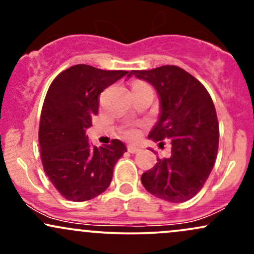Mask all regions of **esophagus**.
I'll return each mask as SVG.
<instances>
[{
	"label": "esophagus",
	"mask_w": 254,
	"mask_h": 254,
	"mask_svg": "<svg viewBox=\"0 0 254 254\" xmlns=\"http://www.w3.org/2000/svg\"><path fill=\"white\" fill-rule=\"evenodd\" d=\"M127 151L131 154H135L137 151H139V148L136 147V145H132V144H129L127 145Z\"/></svg>",
	"instance_id": "esophagus-1"
}]
</instances>
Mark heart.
<instances>
[{
	"label": "heart",
	"mask_w": 254,
	"mask_h": 254,
	"mask_svg": "<svg viewBox=\"0 0 254 254\" xmlns=\"http://www.w3.org/2000/svg\"><path fill=\"white\" fill-rule=\"evenodd\" d=\"M143 84H144V83H136L133 87H136V86H143ZM125 135H127V137H129V138H135V137L137 136V131L133 130V129H131V130H129V131H127V133H125Z\"/></svg>",
	"instance_id": "b5f03b06"
}]
</instances>
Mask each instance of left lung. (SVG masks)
Here are the masks:
<instances>
[{"label": "left lung", "instance_id": "1", "mask_svg": "<svg viewBox=\"0 0 254 254\" xmlns=\"http://www.w3.org/2000/svg\"><path fill=\"white\" fill-rule=\"evenodd\" d=\"M131 76L149 82L159 95V119L148 138L168 139L172 144L171 156L157 157L141 182L160 199L186 202L203 188L216 160L218 122L210 94L197 78L177 65L131 70L127 78Z\"/></svg>", "mask_w": 254, "mask_h": 254}]
</instances>
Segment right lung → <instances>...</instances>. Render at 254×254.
<instances>
[{
  "label": "right lung",
  "mask_w": 254,
  "mask_h": 254,
  "mask_svg": "<svg viewBox=\"0 0 254 254\" xmlns=\"http://www.w3.org/2000/svg\"><path fill=\"white\" fill-rule=\"evenodd\" d=\"M127 72L76 64L49 87L40 115V156L46 176L66 199L84 202L103 193L116 162L127 151L119 139L92 145L86 129L98 113L100 93Z\"/></svg>",
  "instance_id": "right-lung-1"
}]
</instances>
